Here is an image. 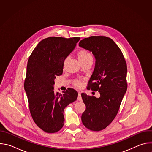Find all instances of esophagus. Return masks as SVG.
<instances>
[{
  "label": "esophagus",
  "mask_w": 152,
  "mask_h": 152,
  "mask_svg": "<svg viewBox=\"0 0 152 152\" xmlns=\"http://www.w3.org/2000/svg\"><path fill=\"white\" fill-rule=\"evenodd\" d=\"M77 100H78L79 101H80V102H82V97H81V94H80V93H78Z\"/></svg>",
  "instance_id": "34e87169"
}]
</instances>
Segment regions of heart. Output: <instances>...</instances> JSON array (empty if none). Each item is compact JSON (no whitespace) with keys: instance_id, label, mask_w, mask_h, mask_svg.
<instances>
[{"instance_id":"b5f03b06","label":"heart","mask_w":152,"mask_h":152,"mask_svg":"<svg viewBox=\"0 0 152 152\" xmlns=\"http://www.w3.org/2000/svg\"><path fill=\"white\" fill-rule=\"evenodd\" d=\"M77 58L80 62L82 64L88 61H93L92 55L85 50H80L77 52ZM66 62V59L64 62V66ZM73 85L76 88H79L81 85V82L80 80H75Z\"/></svg>"}]
</instances>
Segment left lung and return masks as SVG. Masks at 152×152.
Listing matches in <instances>:
<instances>
[{
  "instance_id": "obj_1",
  "label": "left lung",
  "mask_w": 152,
  "mask_h": 152,
  "mask_svg": "<svg viewBox=\"0 0 152 152\" xmlns=\"http://www.w3.org/2000/svg\"><path fill=\"white\" fill-rule=\"evenodd\" d=\"M79 46L94 56L96 62L87 89L98 91L100 97L82 93L86 109L81 120L93 131L106 128L117 115L127 90V65L123 55L111 38L92 36L81 40Z\"/></svg>"
}]
</instances>
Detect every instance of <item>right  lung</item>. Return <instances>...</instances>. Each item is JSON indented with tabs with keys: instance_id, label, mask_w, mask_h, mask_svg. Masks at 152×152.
<instances>
[{
	"instance_id": "add662e5",
	"label": "right lung",
	"mask_w": 152,
	"mask_h": 152,
	"mask_svg": "<svg viewBox=\"0 0 152 152\" xmlns=\"http://www.w3.org/2000/svg\"><path fill=\"white\" fill-rule=\"evenodd\" d=\"M79 37H49L41 41L30 55L24 88L32 117L47 133L63 127L64 110L75 102L77 92L68 88L62 94L54 91L55 79L62 74L64 62L74 50Z\"/></svg>"
}]
</instances>
